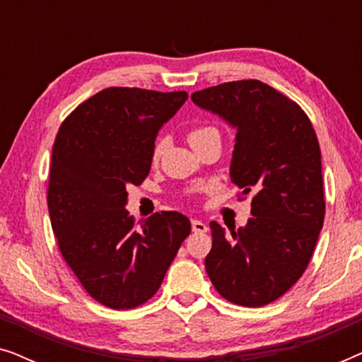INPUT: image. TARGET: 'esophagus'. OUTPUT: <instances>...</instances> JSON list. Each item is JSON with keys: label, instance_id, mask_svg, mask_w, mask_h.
<instances>
[{"label": "esophagus", "instance_id": "34e87169", "mask_svg": "<svg viewBox=\"0 0 362 362\" xmlns=\"http://www.w3.org/2000/svg\"><path fill=\"white\" fill-rule=\"evenodd\" d=\"M191 227H192V232H196V234H206V232L209 230V227H207L204 222L197 219L191 221Z\"/></svg>", "mask_w": 362, "mask_h": 362}]
</instances>
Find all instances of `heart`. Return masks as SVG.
Instances as JSON below:
<instances>
[{"label":"heart","instance_id":"1","mask_svg":"<svg viewBox=\"0 0 362 362\" xmlns=\"http://www.w3.org/2000/svg\"><path fill=\"white\" fill-rule=\"evenodd\" d=\"M211 130H216V128H212V127H199V128H194V130H192L191 133H189V141H192V140H196V138H199L201 135H204V133H207V132H211ZM163 148H165V141H158L156 143V146H155V151H153V158H160V155L163 153Z\"/></svg>","mask_w":362,"mask_h":362}]
</instances>
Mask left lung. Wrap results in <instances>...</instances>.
Listing matches in <instances>:
<instances>
[{
	"instance_id": "8db88e82",
	"label": "left lung",
	"mask_w": 362,
	"mask_h": 362,
	"mask_svg": "<svg viewBox=\"0 0 362 362\" xmlns=\"http://www.w3.org/2000/svg\"><path fill=\"white\" fill-rule=\"evenodd\" d=\"M197 107L237 128L230 181L254 192L245 227L227 234L211 222L206 272L221 296L242 306L286 293L313 255L325 221L321 151L298 103L267 83L226 82L191 95Z\"/></svg>"
}]
</instances>
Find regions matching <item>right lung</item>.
Wrapping results in <instances>:
<instances>
[{"instance_id": "obj_1", "label": "right lung", "mask_w": 362, "mask_h": 362, "mask_svg": "<svg viewBox=\"0 0 362 362\" xmlns=\"http://www.w3.org/2000/svg\"><path fill=\"white\" fill-rule=\"evenodd\" d=\"M187 93L110 87L62 122L52 146L47 207L59 250L98 303L132 310L160 288L191 222L163 211L140 227L125 209L127 186L151 168L158 132Z\"/></svg>"}]
</instances>
